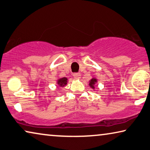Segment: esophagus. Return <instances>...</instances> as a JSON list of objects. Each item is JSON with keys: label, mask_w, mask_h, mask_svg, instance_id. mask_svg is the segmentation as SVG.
Returning <instances> with one entry per match:
<instances>
[{"label": "esophagus", "mask_w": 150, "mask_h": 150, "mask_svg": "<svg viewBox=\"0 0 150 150\" xmlns=\"http://www.w3.org/2000/svg\"><path fill=\"white\" fill-rule=\"evenodd\" d=\"M73 75V77H74V78H75V79H79V78L81 77V74L79 73H74Z\"/></svg>", "instance_id": "obj_1"}]
</instances>
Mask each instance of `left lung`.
<instances>
[{
    "mask_svg": "<svg viewBox=\"0 0 150 150\" xmlns=\"http://www.w3.org/2000/svg\"><path fill=\"white\" fill-rule=\"evenodd\" d=\"M96 82H97V80H96V79H92L91 80V81H90V83H89L90 86H91L92 88H94L93 85H94L95 83H96Z\"/></svg>",
    "mask_w": 150,
    "mask_h": 150,
    "instance_id": "obj_1",
    "label": "left lung"
}]
</instances>
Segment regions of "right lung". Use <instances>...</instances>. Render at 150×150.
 Segmentation results:
<instances>
[{"label":"right lung","mask_w":150,"mask_h":150,"mask_svg":"<svg viewBox=\"0 0 150 150\" xmlns=\"http://www.w3.org/2000/svg\"><path fill=\"white\" fill-rule=\"evenodd\" d=\"M67 79L66 77H63L58 80L57 83L60 85L61 87H63L64 85H65L67 84Z\"/></svg>","instance_id":"obj_1"}]
</instances>
